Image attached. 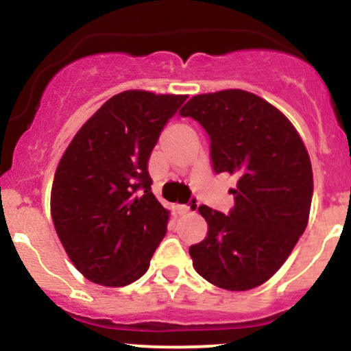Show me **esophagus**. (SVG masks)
<instances>
[{"mask_svg":"<svg viewBox=\"0 0 351 351\" xmlns=\"http://www.w3.org/2000/svg\"><path fill=\"white\" fill-rule=\"evenodd\" d=\"M198 206H199L198 198H196V196H191V198H189V203L188 204H178V206H176V209H178L180 215H188V213H191L193 209H196Z\"/></svg>","mask_w":351,"mask_h":351,"instance_id":"34e87169","label":"esophagus"}]
</instances>
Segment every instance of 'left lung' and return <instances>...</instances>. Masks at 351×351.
<instances>
[{
  "label": "left lung",
  "instance_id": "8db88e82",
  "mask_svg": "<svg viewBox=\"0 0 351 351\" xmlns=\"http://www.w3.org/2000/svg\"><path fill=\"white\" fill-rule=\"evenodd\" d=\"M180 115L208 134L213 170L237 178L228 215L199 206L208 234L189 247L193 265L226 291L257 287L279 271L307 228L313 195L308 153L284 114L239 88L195 95Z\"/></svg>",
  "mask_w": 351,
  "mask_h": 351
}]
</instances>
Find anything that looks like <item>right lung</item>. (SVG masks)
Wrapping results in <instances>:
<instances>
[{"label": "right lung", "mask_w": 351, "mask_h": 351, "mask_svg": "<svg viewBox=\"0 0 351 351\" xmlns=\"http://www.w3.org/2000/svg\"><path fill=\"white\" fill-rule=\"evenodd\" d=\"M184 100L145 90L117 94L64 152L51 215L67 256L88 280L123 287L150 267L170 211L152 193L148 158Z\"/></svg>", "instance_id": "right-lung-1"}]
</instances>
